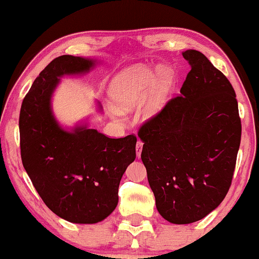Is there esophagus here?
Here are the masks:
<instances>
[{
  "mask_svg": "<svg viewBox=\"0 0 259 259\" xmlns=\"http://www.w3.org/2000/svg\"><path fill=\"white\" fill-rule=\"evenodd\" d=\"M143 144L144 143L142 142V140H138L137 142V145H136V151H137V157H140V155H142V150H143Z\"/></svg>",
  "mask_w": 259,
  "mask_h": 259,
  "instance_id": "esophagus-1",
  "label": "esophagus"
}]
</instances>
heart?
<instances>
[{
	"label": "heart",
	"mask_w": 259,
	"mask_h": 259,
	"mask_svg": "<svg viewBox=\"0 0 259 259\" xmlns=\"http://www.w3.org/2000/svg\"><path fill=\"white\" fill-rule=\"evenodd\" d=\"M171 85L173 74L170 72H162L156 82L155 71L146 67H133L113 79L110 96L119 109H131L144 102L140 111L149 117L161 109Z\"/></svg>",
	"instance_id": "obj_1"
}]
</instances>
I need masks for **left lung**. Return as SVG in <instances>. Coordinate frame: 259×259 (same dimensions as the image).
Listing matches in <instances>:
<instances>
[{"mask_svg": "<svg viewBox=\"0 0 259 259\" xmlns=\"http://www.w3.org/2000/svg\"><path fill=\"white\" fill-rule=\"evenodd\" d=\"M183 56L191 71L180 95L138 131L156 207L177 225L199 221L225 199L241 139L237 95L227 76L200 52Z\"/></svg>", "mask_w": 259, "mask_h": 259, "instance_id": "left-lung-1", "label": "left lung"}]
</instances>
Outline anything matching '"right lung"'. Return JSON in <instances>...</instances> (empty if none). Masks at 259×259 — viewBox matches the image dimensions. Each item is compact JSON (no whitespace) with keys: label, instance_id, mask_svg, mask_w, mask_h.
<instances>
[{"label":"right lung","instance_id":"add662e5","mask_svg":"<svg viewBox=\"0 0 259 259\" xmlns=\"http://www.w3.org/2000/svg\"><path fill=\"white\" fill-rule=\"evenodd\" d=\"M94 60L54 59L22 101L19 130L25 170L46 205L73 223H96L119 202L121 178L136 158L137 137L109 138L97 130L60 128L50 109L59 76L88 72Z\"/></svg>","mask_w":259,"mask_h":259}]
</instances>
